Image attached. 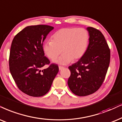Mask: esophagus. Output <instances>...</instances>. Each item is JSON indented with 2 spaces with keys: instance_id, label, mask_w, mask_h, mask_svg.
I'll return each instance as SVG.
<instances>
[{
  "instance_id": "esophagus-1",
  "label": "esophagus",
  "mask_w": 122,
  "mask_h": 122,
  "mask_svg": "<svg viewBox=\"0 0 122 122\" xmlns=\"http://www.w3.org/2000/svg\"><path fill=\"white\" fill-rule=\"evenodd\" d=\"M58 67H59V70H62V69L64 68V66H58Z\"/></svg>"
}]
</instances>
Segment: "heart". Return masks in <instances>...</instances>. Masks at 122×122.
Segmentation results:
<instances>
[{"instance_id":"heart-1","label":"heart","mask_w":122,"mask_h":122,"mask_svg":"<svg viewBox=\"0 0 122 122\" xmlns=\"http://www.w3.org/2000/svg\"><path fill=\"white\" fill-rule=\"evenodd\" d=\"M89 34L84 28L68 27L57 31L52 36V41L43 44V50L48 57L55 60L63 53L56 62L66 64L79 60L87 51Z\"/></svg>"}]
</instances>
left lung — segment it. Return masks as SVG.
I'll return each mask as SVG.
<instances>
[{
    "label": "left lung",
    "mask_w": 122,
    "mask_h": 122,
    "mask_svg": "<svg viewBox=\"0 0 122 122\" xmlns=\"http://www.w3.org/2000/svg\"><path fill=\"white\" fill-rule=\"evenodd\" d=\"M89 43L85 54L69 66L71 74L67 84L75 95L86 96L100 88L105 78L110 60V50L105 38L98 29L87 27Z\"/></svg>",
    "instance_id": "left-lung-1"
}]
</instances>
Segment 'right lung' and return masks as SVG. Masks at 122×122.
<instances>
[{
	"instance_id": "1",
	"label": "right lung",
	"mask_w": 122,
	"mask_h": 122,
	"mask_svg": "<svg viewBox=\"0 0 122 122\" xmlns=\"http://www.w3.org/2000/svg\"><path fill=\"white\" fill-rule=\"evenodd\" d=\"M53 27L43 25L26 27L14 37L10 47L9 66L20 91L33 97H41L50 91L58 66L50 64L44 56L43 43ZM48 64L47 69L41 67Z\"/></svg>"
}]
</instances>
